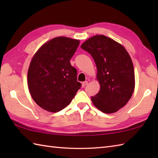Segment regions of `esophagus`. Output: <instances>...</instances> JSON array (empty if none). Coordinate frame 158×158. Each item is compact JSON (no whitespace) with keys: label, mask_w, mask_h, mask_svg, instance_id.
Masks as SVG:
<instances>
[{"label":"esophagus","mask_w":158,"mask_h":158,"mask_svg":"<svg viewBox=\"0 0 158 158\" xmlns=\"http://www.w3.org/2000/svg\"><path fill=\"white\" fill-rule=\"evenodd\" d=\"M88 84V81H84V82H83L82 83H81V87L82 88H84V87Z\"/></svg>","instance_id":"34e87169"}]
</instances>
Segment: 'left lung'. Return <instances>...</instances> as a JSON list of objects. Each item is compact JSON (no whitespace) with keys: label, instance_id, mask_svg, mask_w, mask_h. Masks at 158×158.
<instances>
[{"label":"left lung","instance_id":"left-lung-1","mask_svg":"<svg viewBox=\"0 0 158 158\" xmlns=\"http://www.w3.org/2000/svg\"><path fill=\"white\" fill-rule=\"evenodd\" d=\"M81 48L89 53L97 68L100 91L91 97L97 109L113 113L129 101L135 88L133 63L125 48L102 35L87 39Z\"/></svg>","mask_w":158,"mask_h":158}]
</instances>
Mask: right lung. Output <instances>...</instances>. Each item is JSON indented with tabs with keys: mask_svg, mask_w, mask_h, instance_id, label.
Returning <instances> with one entry per match:
<instances>
[{
	"mask_svg": "<svg viewBox=\"0 0 158 158\" xmlns=\"http://www.w3.org/2000/svg\"><path fill=\"white\" fill-rule=\"evenodd\" d=\"M79 40L58 36L45 43L33 56L28 70V87L43 109L56 113L72 101L81 87L70 60Z\"/></svg>",
	"mask_w": 158,
	"mask_h": 158,
	"instance_id": "right-lung-1",
	"label": "right lung"
}]
</instances>
